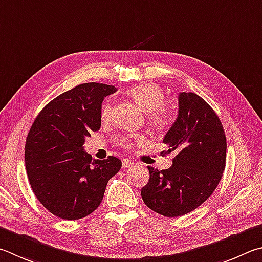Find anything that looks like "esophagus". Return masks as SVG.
<instances>
[{
    "label": "esophagus",
    "mask_w": 262,
    "mask_h": 262,
    "mask_svg": "<svg viewBox=\"0 0 262 262\" xmlns=\"http://www.w3.org/2000/svg\"><path fill=\"white\" fill-rule=\"evenodd\" d=\"M133 165H134V161L130 160V159H123V160H122V168L132 167Z\"/></svg>",
    "instance_id": "34e87169"
}]
</instances>
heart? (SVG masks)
I'll return each mask as SVG.
<instances>
[{"mask_svg":"<svg viewBox=\"0 0 262 262\" xmlns=\"http://www.w3.org/2000/svg\"><path fill=\"white\" fill-rule=\"evenodd\" d=\"M130 96L135 99L137 104L147 112L150 123L157 129H164L168 127L173 120L172 111L164 105L165 93L164 90L156 83L144 82L133 87L129 93ZM112 106L110 103H105L102 107L101 118L103 121H106L111 117ZM142 136H137V140H141ZM122 146H129L130 140L128 137H122L119 141Z\"/></svg>","mask_w":262,"mask_h":262,"instance_id":"heart-1","label":"heart"}]
</instances>
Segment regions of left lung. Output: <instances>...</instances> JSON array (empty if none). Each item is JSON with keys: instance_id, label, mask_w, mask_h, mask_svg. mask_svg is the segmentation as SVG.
<instances>
[{"instance_id": "1", "label": "left lung", "mask_w": 262, "mask_h": 262, "mask_svg": "<svg viewBox=\"0 0 262 262\" xmlns=\"http://www.w3.org/2000/svg\"><path fill=\"white\" fill-rule=\"evenodd\" d=\"M165 154L173 165L158 170L147 166L149 182L141 196L150 210L175 217L192 212L216 189L226 167L227 140L220 119L194 93H180L179 115L165 135Z\"/></svg>"}]
</instances>
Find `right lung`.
Returning a JSON list of instances; mask_svg holds the SVG:
<instances>
[{
	"instance_id": "obj_1",
	"label": "right lung",
	"mask_w": 262,
	"mask_h": 262,
	"mask_svg": "<svg viewBox=\"0 0 262 262\" xmlns=\"http://www.w3.org/2000/svg\"><path fill=\"white\" fill-rule=\"evenodd\" d=\"M115 85L79 84L47 104L33 122L25 144V166L33 192L54 215L78 220L101 204L106 184L121 160H94L83 150L85 137L101 128L104 97Z\"/></svg>"
}]
</instances>
